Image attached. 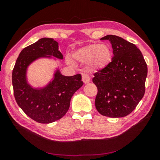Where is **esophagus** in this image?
<instances>
[{
	"label": "esophagus",
	"mask_w": 160,
	"mask_h": 160,
	"mask_svg": "<svg viewBox=\"0 0 160 160\" xmlns=\"http://www.w3.org/2000/svg\"><path fill=\"white\" fill-rule=\"evenodd\" d=\"M82 82H83L84 83L87 84V83L90 82V77H89L88 75H87V74H82Z\"/></svg>",
	"instance_id": "34e87169"
}]
</instances>
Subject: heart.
I'll return each instance as SVG.
<instances>
[{"mask_svg": "<svg viewBox=\"0 0 160 160\" xmlns=\"http://www.w3.org/2000/svg\"><path fill=\"white\" fill-rule=\"evenodd\" d=\"M72 57L80 63H89L91 70L97 71L105 68L109 64L112 58V51L108 46L92 44L75 51ZM67 63L73 66L74 62L68 58Z\"/></svg>", "mask_w": 160, "mask_h": 160, "instance_id": "heart-1", "label": "heart"}]
</instances>
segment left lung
Wrapping results in <instances>:
<instances>
[{
	"label": "left lung",
	"mask_w": 160,
	"mask_h": 160,
	"mask_svg": "<svg viewBox=\"0 0 160 160\" xmlns=\"http://www.w3.org/2000/svg\"><path fill=\"white\" fill-rule=\"evenodd\" d=\"M112 44V62L94 74L97 86L95 107L98 112L111 118H120L133 111L144 96L148 67L136 46L115 35H107Z\"/></svg>",
	"instance_id": "1"
}]
</instances>
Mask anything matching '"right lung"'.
Returning a JSON list of instances; mask_svg holds the SVG:
<instances>
[{"label": "right lung", "mask_w": 160, "mask_h": 160, "mask_svg": "<svg viewBox=\"0 0 160 160\" xmlns=\"http://www.w3.org/2000/svg\"><path fill=\"white\" fill-rule=\"evenodd\" d=\"M63 59L58 43L42 38L22 49L12 70V82L16 102L29 117L41 123H50L61 118L70 107L71 97L83 85L80 74L62 75L58 68L47 85L34 88L29 83V66L40 58Z\"/></svg>", "instance_id": "obj_1"}]
</instances>
